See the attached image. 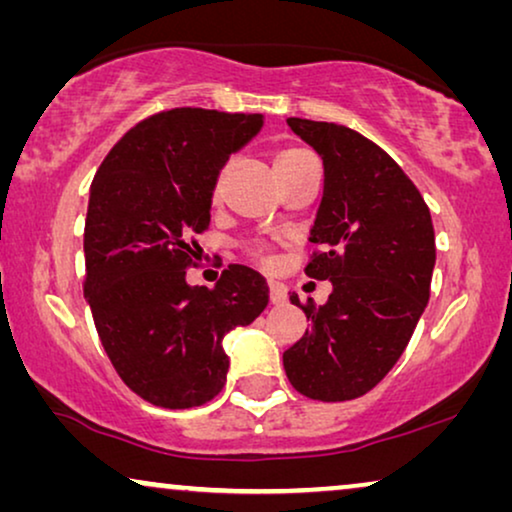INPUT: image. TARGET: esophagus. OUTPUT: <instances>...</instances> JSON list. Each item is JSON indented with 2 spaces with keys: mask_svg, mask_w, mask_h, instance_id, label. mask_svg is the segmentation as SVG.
I'll return each instance as SVG.
<instances>
[{
  "mask_svg": "<svg viewBox=\"0 0 512 512\" xmlns=\"http://www.w3.org/2000/svg\"><path fill=\"white\" fill-rule=\"evenodd\" d=\"M268 289H270V303L272 305H284L286 303V286L279 284V282H268Z\"/></svg>",
  "mask_w": 512,
  "mask_h": 512,
  "instance_id": "esophagus-1",
  "label": "esophagus"
}]
</instances>
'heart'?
Listing matches in <instances>:
<instances>
[{"label": "heart", "instance_id": "1", "mask_svg": "<svg viewBox=\"0 0 512 512\" xmlns=\"http://www.w3.org/2000/svg\"><path fill=\"white\" fill-rule=\"evenodd\" d=\"M310 160L312 158H310V153H307V151L296 149V146H282V149L275 151V160H272V165H275L277 177L282 179V177H286V174H291L293 170H298L300 165L310 163ZM223 179H226V170H221L214 179V186H212V200L214 202L221 198Z\"/></svg>", "mask_w": 512, "mask_h": 512}]
</instances>
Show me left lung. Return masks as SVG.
<instances>
[{
  "label": "left lung",
  "instance_id": "1",
  "mask_svg": "<svg viewBox=\"0 0 512 512\" xmlns=\"http://www.w3.org/2000/svg\"><path fill=\"white\" fill-rule=\"evenodd\" d=\"M324 163V195L307 277L328 279V303L303 307V338L284 352L293 389L314 401H352L401 359L429 303L436 265L431 212L389 153L338 123L286 118ZM300 305L298 296H291Z\"/></svg>",
  "mask_w": 512,
  "mask_h": 512
}]
</instances>
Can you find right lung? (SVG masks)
Wrapping results in <instances>:
<instances>
[{
	"instance_id": "1",
	"label": "right lung",
	"mask_w": 512,
	"mask_h": 512,
	"mask_svg": "<svg viewBox=\"0 0 512 512\" xmlns=\"http://www.w3.org/2000/svg\"><path fill=\"white\" fill-rule=\"evenodd\" d=\"M261 128V114L163 111L125 132L90 186L83 296L116 373L158 408L212 401L230 363L223 338L268 305L247 265H228L214 289L186 282L216 174Z\"/></svg>"
}]
</instances>
